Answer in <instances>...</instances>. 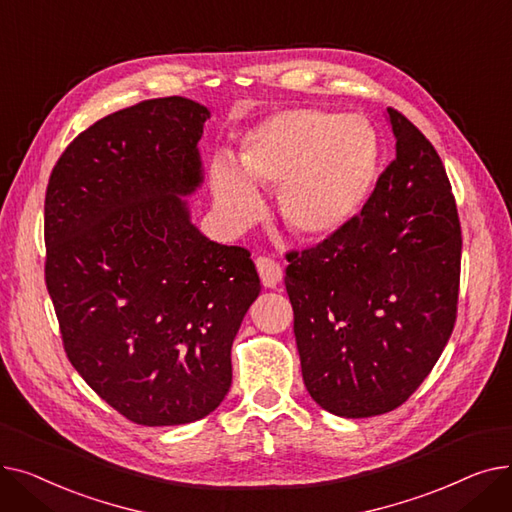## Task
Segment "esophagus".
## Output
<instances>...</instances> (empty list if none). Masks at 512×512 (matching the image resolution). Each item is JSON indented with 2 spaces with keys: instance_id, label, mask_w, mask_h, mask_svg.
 I'll list each match as a JSON object with an SVG mask.
<instances>
[{
  "instance_id": "obj_1",
  "label": "esophagus",
  "mask_w": 512,
  "mask_h": 512,
  "mask_svg": "<svg viewBox=\"0 0 512 512\" xmlns=\"http://www.w3.org/2000/svg\"><path fill=\"white\" fill-rule=\"evenodd\" d=\"M255 265H257L261 284L265 288H276L280 284V280H282V267L276 261H272L270 257H259L255 261Z\"/></svg>"
}]
</instances>
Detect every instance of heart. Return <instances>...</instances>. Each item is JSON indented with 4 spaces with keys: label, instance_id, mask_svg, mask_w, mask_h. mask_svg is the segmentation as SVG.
<instances>
[{
    "label": "heart",
    "instance_id": "b5f03b06",
    "mask_svg": "<svg viewBox=\"0 0 512 512\" xmlns=\"http://www.w3.org/2000/svg\"><path fill=\"white\" fill-rule=\"evenodd\" d=\"M380 170L378 134L359 116L292 107L263 118L240 141L238 164L218 155L211 195L220 220L245 230L263 213L259 188H278V211L301 238H328L351 226Z\"/></svg>",
    "mask_w": 512,
    "mask_h": 512
}]
</instances>
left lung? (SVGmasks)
<instances>
[{
	"mask_svg": "<svg viewBox=\"0 0 512 512\" xmlns=\"http://www.w3.org/2000/svg\"><path fill=\"white\" fill-rule=\"evenodd\" d=\"M396 157L342 232L290 253L286 292L303 382L321 409L346 419L400 407L452 334L461 224L442 159L388 107Z\"/></svg>",
	"mask_w": 512,
	"mask_h": 512,
	"instance_id": "1",
	"label": "left lung"
}]
</instances>
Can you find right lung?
I'll list each match as a JSON object with an SVG mask.
<instances>
[{
  "mask_svg": "<svg viewBox=\"0 0 512 512\" xmlns=\"http://www.w3.org/2000/svg\"><path fill=\"white\" fill-rule=\"evenodd\" d=\"M209 116L186 97L126 107L80 132L47 184L45 282L66 355L139 425L220 407L232 342L261 292L249 251L191 222Z\"/></svg>",
  "mask_w": 512,
  "mask_h": 512,
  "instance_id": "right-lung-1",
  "label": "right lung"
}]
</instances>
